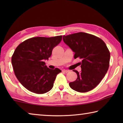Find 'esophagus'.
I'll list each match as a JSON object with an SVG mask.
<instances>
[{
  "label": "esophagus",
  "instance_id": "obj_1",
  "mask_svg": "<svg viewBox=\"0 0 123 123\" xmlns=\"http://www.w3.org/2000/svg\"><path fill=\"white\" fill-rule=\"evenodd\" d=\"M62 72H63L64 73H68L69 72V70H67V69H63V70H62Z\"/></svg>",
  "mask_w": 123,
  "mask_h": 123
}]
</instances>
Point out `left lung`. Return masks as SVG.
<instances>
[{
    "label": "left lung",
    "instance_id": "left-lung-1",
    "mask_svg": "<svg viewBox=\"0 0 123 123\" xmlns=\"http://www.w3.org/2000/svg\"><path fill=\"white\" fill-rule=\"evenodd\" d=\"M63 41L79 57L81 71L75 81L69 83L73 90L85 93L94 88L105 76L109 67L110 53L105 42L94 35L78 32L63 36Z\"/></svg>",
    "mask_w": 123,
    "mask_h": 123
}]
</instances>
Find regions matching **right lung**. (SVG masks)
Instances as JSON below:
<instances>
[{
	"mask_svg": "<svg viewBox=\"0 0 123 123\" xmlns=\"http://www.w3.org/2000/svg\"><path fill=\"white\" fill-rule=\"evenodd\" d=\"M62 36L36 37L29 38L18 45L12 56L14 74L23 86L36 94L50 91L59 68L49 69L44 60L51 56L54 47L62 40Z\"/></svg>",
	"mask_w": 123,
	"mask_h": 123,
	"instance_id": "1",
	"label": "right lung"
}]
</instances>
